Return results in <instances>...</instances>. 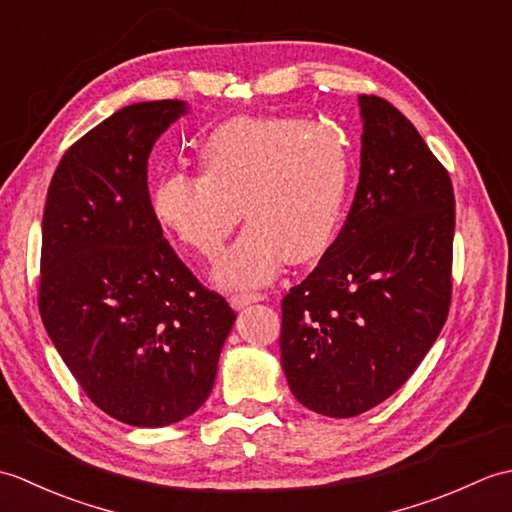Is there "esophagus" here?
<instances>
[{
  "label": "esophagus",
  "mask_w": 512,
  "mask_h": 512,
  "mask_svg": "<svg viewBox=\"0 0 512 512\" xmlns=\"http://www.w3.org/2000/svg\"><path fill=\"white\" fill-rule=\"evenodd\" d=\"M266 295L264 292H239V295L231 297V306L233 308H244L250 306V303H257V301H264Z\"/></svg>",
  "instance_id": "34e87169"
}]
</instances>
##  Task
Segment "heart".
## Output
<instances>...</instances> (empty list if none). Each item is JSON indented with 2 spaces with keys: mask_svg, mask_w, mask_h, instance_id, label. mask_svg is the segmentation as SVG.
Returning a JSON list of instances; mask_svg holds the SVG:
<instances>
[{
  "mask_svg": "<svg viewBox=\"0 0 512 512\" xmlns=\"http://www.w3.org/2000/svg\"><path fill=\"white\" fill-rule=\"evenodd\" d=\"M200 165L202 173L162 178L151 209L204 257L220 253L244 209L250 226L215 266L222 286L262 284L284 255L306 264L334 242L350 162L328 129L297 118H233L204 138Z\"/></svg>",
  "mask_w": 512,
  "mask_h": 512,
  "instance_id": "heart-1",
  "label": "heart"
}]
</instances>
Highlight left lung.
<instances>
[{"mask_svg": "<svg viewBox=\"0 0 512 512\" xmlns=\"http://www.w3.org/2000/svg\"><path fill=\"white\" fill-rule=\"evenodd\" d=\"M361 176L319 266L281 301V367L303 407L352 418L405 385L451 306L455 198L418 129L358 96Z\"/></svg>", "mask_w": 512, "mask_h": 512, "instance_id": "1", "label": "left lung"}]
</instances>
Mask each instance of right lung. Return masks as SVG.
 Masks as SVG:
<instances>
[{
  "instance_id": "obj_1",
  "label": "right lung",
  "mask_w": 512,
  "mask_h": 512,
  "mask_svg": "<svg viewBox=\"0 0 512 512\" xmlns=\"http://www.w3.org/2000/svg\"><path fill=\"white\" fill-rule=\"evenodd\" d=\"M184 101L127 105L65 151L41 222L39 312L107 416L167 427L209 398L235 312L162 237L147 160Z\"/></svg>"
}]
</instances>
